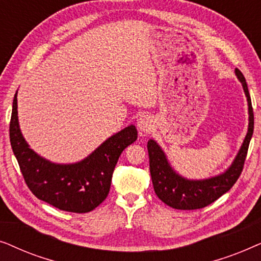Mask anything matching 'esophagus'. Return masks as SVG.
<instances>
[{
	"instance_id": "34e87169",
	"label": "esophagus",
	"mask_w": 261,
	"mask_h": 261,
	"mask_svg": "<svg viewBox=\"0 0 261 261\" xmlns=\"http://www.w3.org/2000/svg\"><path fill=\"white\" fill-rule=\"evenodd\" d=\"M137 126L142 133H148L153 128V119L149 115H141L138 119Z\"/></svg>"
}]
</instances>
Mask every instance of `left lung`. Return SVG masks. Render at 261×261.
Wrapping results in <instances>:
<instances>
[{"label": "left lung", "instance_id": "8db88e82", "mask_svg": "<svg viewBox=\"0 0 261 261\" xmlns=\"http://www.w3.org/2000/svg\"><path fill=\"white\" fill-rule=\"evenodd\" d=\"M238 80L242 83L245 95L248 102V132L240 151L238 152L234 162L229 169L219 176L208 179L191 180L181 177L171 167L165 153L154 140L147 142L149 156V171H151L152 183L158 197L171 208L179 210L201 209L212 204L217 198L230 190L237 183L244 169V164L247 155L249 141L254 129V115L251 102V96L244 74L239 69H235Z\"/></svg>", "mask_w": 261, "mask_h": 261}]
</instances>
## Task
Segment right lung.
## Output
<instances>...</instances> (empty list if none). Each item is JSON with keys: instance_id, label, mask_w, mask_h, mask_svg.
Segmentation results:
<instances>
[{"instance_id": "obj_1", "label": "right lung", "mask_w": 261, "mask_h": 261, "mask_svg": "<svg viewBox=\"0 0 261 261\" xmlns=\"http://www.w3.org/2000/svg\"><path fill=\"white\" fill-rule=\"evenodd\" d=\"M17 91L9 124L10 145L27 187L35 197L64 212L89 213L107 198L114 169L123 149L138 139L128 126L103 142L90 155L74 164H56L30 147L17 120Z\"/></svg>"}]
</instances>
